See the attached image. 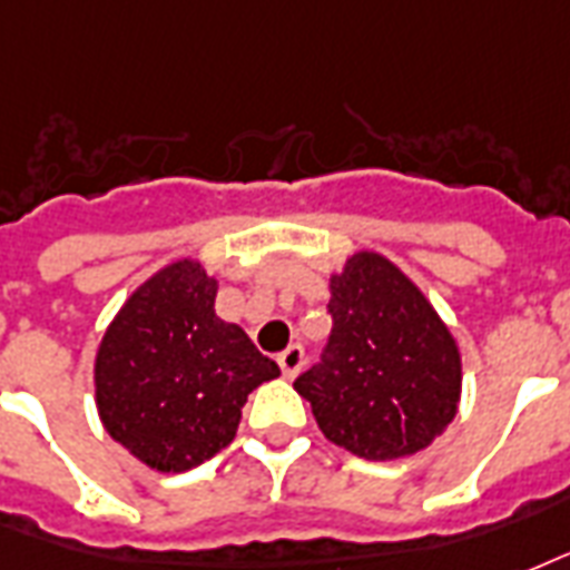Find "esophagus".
I'll return each mask as SVG.
<instances>
[{
	"label": "esophagus",
	"mask_w": 570,
	"mask_h": 570,
	"mask_svg": "<svg viewBox=\"0 0 570 570\" xmlns=\"http://www.w3.org/2000/svg\"><path fill=\"white\" fill-rule=\"evenodd\" d=\"M303 356H306V354H303V347H299V345L285 347V351L276 356V363H279L282 374H285V377H294V374L299 372V365H303Z\"/></svg>",
	"instance_id": "esophagus-1"
}]
</instances>
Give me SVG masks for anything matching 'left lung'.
<instances>
[{
	"label": "left lung",
	"mask_w": 570,
	"mask_h": 570,
	"mask_svg": "<svg viewBox=\"0 0 570 570\" xmlns=\"http://www.w3.org/2000/svg\"><path fill=\"white\" fill-rule=\"evenodd\" d=\"M333 333L294 381L326 440L365 461L422 452L458 413L461 354L425 294L377 253L330 276Z\"/></svg>",
	"instance_id": "8db88e82"
}]
</instances>
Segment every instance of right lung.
<instances>
[{"label":"right lung","mask_w":570,"mask_h":570,"mask_svg":"<svg viewBox=\"0 0 570 570\" xmlns=\"http://www.w3.org/2000/svg\"><path fill=\"white\" fill-rule=\"evenodd\" d=\"M214 299V276L180 258L127 297L97 347L100 422L157 473H184L223 452L246 395L279 377L240 326L216 317Z\"/></svg>","instance_id":"1"}]
</instances>
